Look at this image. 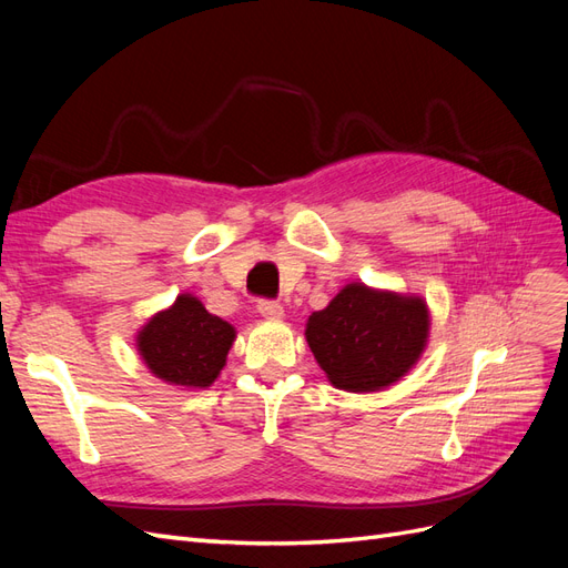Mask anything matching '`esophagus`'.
<instances>
[{
	"label": "esophagus",
	"mask_w": 568,
	"mask_h": 568,
	"mask_svg": "<svg viewBox=\"0 0 568 568\" xmlns=\"http://www.w3.org/2000/svg\"><path fill=\"white\" fill-rule=\"evenodd\" d=\"M257 313H261L265 320H282L284 307L274 301H261L257 303Z\"/></svg>",
	"instance_id": "esophagus-1"
}]
</instances>
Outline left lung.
Segmentation results:
<instances>
[{"instance_id": "obj_1", "label": "left lung", "mask_w": 568, "mask_h": 568, "mask_svg": "<svg viewBox=\"0 0 568 568\" xmlns=\"http://www.w3.org/2000/svg\"><path fill=\"white\" fill-rule=\"evenodd\" d=\"M432 313L417 294L351 282L305 322V341L334 388L374 393L419 363Z\"/></svg>"}]
</instances>
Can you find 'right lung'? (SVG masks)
<instances>
[{
    "label": "right lung",
    "instance_id": "add662e5",
    "mask_svg": "<svg viewBox=\"0 0 568 568\" xmlns=\"http://www.w3.org/2000/svg\"><path fill=\"white\" fill-rule=\"evenodd\" d=\"M234 338L230 322L205 311L194 294H180L136 329L134 348L163 384L199 390L215 384Z\"/></svg>",
    "mask_w": 568,
    "mask_h": 568
}]
</instances>
